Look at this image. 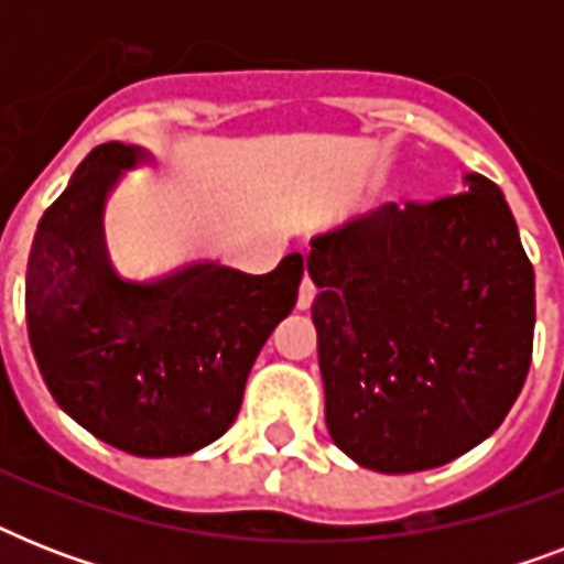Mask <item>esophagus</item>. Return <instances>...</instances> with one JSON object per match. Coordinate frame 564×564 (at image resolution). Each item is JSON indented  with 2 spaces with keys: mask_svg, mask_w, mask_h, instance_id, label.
I'll return each instance as SVG.
<instances>
[{
  "mask_svg": "<svg viewBox=\"0 0 564 564\" xmlns=\"http://www.w3.org/2000/svg\"><path fill=\"white\" fill-rule=\"evenodd\" d=\"M313 299H316V286H313V281H310V278H304L299 286V310H310Z\"/></svg>",
  "mask_w": 564,
  "mask_h": 564,
  "instance_id": "1",
  "label": "esophagus"
}]
</instances>
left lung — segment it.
<instances>
[{"mask_svg": "<svg viewBox=\"0 0 564 564\" xmlns=\"http://www.w3.org/2000/svg\"><path fill=\"white\" fill-rule=\"evenodd\" d=\"M330 438L383 474L438 468L507 419L533 360L535 274L482 175L310 239Z\"/></svg>", "mask_w": 564, "mask_h": 564, "instance_id": "1", "label": "left lung"}]
</instances>
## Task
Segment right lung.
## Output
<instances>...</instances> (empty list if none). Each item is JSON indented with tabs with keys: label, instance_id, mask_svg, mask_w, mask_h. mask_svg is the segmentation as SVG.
<instances>
[{
	"label": "right lung",
	"instance_id": "add662e5",
	"mask_svg": "<svg viewBox=\"0 0 564 564\" xmlns=\"http://www.w3.org/2000/svg\"><path fill=\"white\" fill-rule=\"evenodd\" d=\"M149 154L96 145L43 213L25 322L40 375L61 410L134 456H184L234 424L248 371L299 299L301 254L269 274L193 263L158 281L110 265L101 213L122 170Z\"/></svg>",
	"mask_w": 564,
	"mask_h": 564
}]
</instances>
